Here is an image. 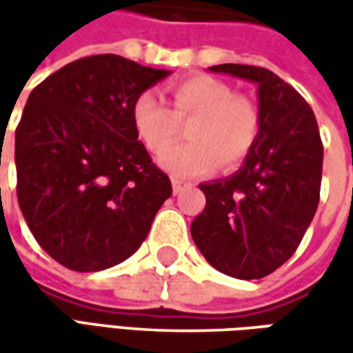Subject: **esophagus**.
I'll return each mask as SVG.
<instances>
[{
    "mask_svg": "<svg viewBox=\"0 0 353 353\" xmlns=\"http://www.w3.org/2000/svg\"><path fill=\"white\" fill-rule=\"evenodd\" d=\"M183 188H184V181L176 179V176H172V190H174V194H179Z\"/></svg>",
    "mask_w": 353,
    "mask_h": 353,
    "instance_id": "obj_1",
    "label": "esophagus"
}]
</instances>
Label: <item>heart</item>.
Here are the masks:
<instances>
[{
  "label": "heart",
  "instance_id": "obj_1",
  "mask_svg": "<svg viewBox=\"0 0 353 353\" xmlns=\"http://www.w3.org/2000/svg\"><path fill=\"white\" fill-rule=\"evenodd\" d=\"M169 92L172 112L153 90L141 92L131 110L133 129L151 153L168 146L179 121H189L185 134L191 141L162 150L163 169L176 176H194L210 172L220 161L232 167L248 157L259 133V116L250 100L212 76L176 82Z\"/></svg>",
  "mask_w": 353,
  "mask_h": 353
}]
</instances>
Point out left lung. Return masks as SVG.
Instances as JSON below:
<instances>
[{
    "mask_svg": "<svg viewBox=\"0 0 353 353\" xmlns=\"http://www.w3.org/2000/svg\"><path fill=\"white\" fill-rule=\"evenodd\" d=\"M208 70L257 86L259 133L234 174L198 184L206 208L190 234L214 269L261 279L296 251L319 208V123L305 98L267 68L218 64Z\"/></svg>",
    "mask_w": 353,
    "mask_h": 353,
    "instance_id": "left-lung-1",
    "label": "left lung"
}]
</instances>
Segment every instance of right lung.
I'll return each instance as SVG.
<instances>
[{
    "instance_id": "add662e5",
    "label": "right lung",
    "mask_w": 353,
    "mask_h": 353,
    "mask_svg": "<svg viewBox=\"0 0 353 353\" xmlns=\"http://www.w3.org/2000/svg\"><path fill=\"white\" fill-rule=\"evenodd\" d=\"M169 74L96 54L62 66L29 94L15 131L17 200L54 261L92 273L139 250L172 186L137 141L131 110Z\"/></svg>"
}]
</instances>
